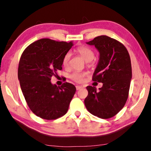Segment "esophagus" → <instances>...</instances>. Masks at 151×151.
<instances>
[{
    "instance_id": "esophagus-1",
    "label": "esophagus",
    "mask_w": 151,
    "mask_h": 151,
    "mask_svg": "<svg viewBox=\"0 0 151 151\" xmlns=\"http://www.w3.org/2000/svg\"><path fill=\"white\" fill-rule=\"evenodd\" d=\"M82 88H83V86H79V85H76V89L77 91H78V90H80V89H81Z\"/></svg>"
}]
</instances>
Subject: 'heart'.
<instances>
[{
	"label": "heart",
	"mask_w": 151,
	"mask_h": 151,
	"mask_svg": "<svg viewBox=\"0 0 151 151\" xmlns=\"http://www.w3.org/2000/svg\"><path fill=\"white\" fill-rule=\"evenodd\" d=\"M76 51L79 55L81 56V57L85 60L86 63H89L93 60L94 58V51L91 49L90 48L86 47H78ZM70 53H66L63 58V65L64 66H68V63L70 58ZM86 75L85 73H79V72H74L70 75V78L76 83H81L83 81V77Z\"/></svg>",
	"instance_id": "1"
}]
</instances>
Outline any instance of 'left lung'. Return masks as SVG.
I'll use <instances>...</instances> for the list:
<instances>
[{
  "mask_svg": "<svg viewBox=\"0 0 151 151\" xmlns=\"http://www.w3.org/2000/svg\"><path fill=\"white\" fill-rule=\"evenodd\" d=\"M86 43L94 46L99 52L93 81L102 83L103 86L99 91L95 86H86L85 106L94 116L111 118L123 108L129 96L132 78L129 54L122 43L106 35Z\"/></svg>",
  "mask_w": 151,
  "mask_h": 151,
  "instance_id": "left-lung-1",
  "label": "left lung"
}]
</instances>
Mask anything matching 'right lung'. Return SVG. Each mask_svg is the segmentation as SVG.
I'll return each instance as SVG.
<instances>
[{"label": "right lung", "mask_w": 151, "mask_h": 151, "mask_svg": "<svg viewBox=\"0 0 151 151\" xmlns=\"http://www.w3.org/2000/svg\"><path fill=\"white\" fill-rule=\"evenodd\" d=\"M73 42L39 39L25 48L20 57L18 78L28 106L40 118L55 120L67 112L76 92L73 84L53 85L51 77L62 69L63 58Z\"/></svg>", "instance_id": "obj_1"}]
</instances>
